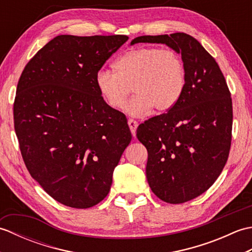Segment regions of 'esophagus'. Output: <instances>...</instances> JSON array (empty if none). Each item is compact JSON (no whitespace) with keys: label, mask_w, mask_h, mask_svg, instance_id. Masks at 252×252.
<instances>
[{"label":"esophagus","mask_w":252,"mask_h":252,"mask_svg":"<svg viewBox=\"0 0 252 252\" xmlns=\"http://www.w3.org/2000/svg\"><path fill=\"white\" fill-rule=\"evenodd\" d=\"M127 125H129L130 126V130H131V133L133 136H135L136 134V127H137V121H135L134 119H129L127 120Z\"/></svg>","instance_id":"esophagus-1"}]
</instances>
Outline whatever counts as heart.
<instances>
[{"mask_svg":"<svg viewBox=\"0 0 252 252\" xmlns=\"http://www.w3.org/2000/svg\"><path fill=\"white\" fill-rule=\"evenodd\" d=\"M115 72L100 69L95 83L100 97L112 109H119L132 92L125 109L142 116L148 110L167 112L179 103L186 87V67L173 50L144 46L132 49L114 63Z\"/></svg>","mask_w":252,"mask_h":252,"instance_id":"1","label":"heart"}]
</instances>
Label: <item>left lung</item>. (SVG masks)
Listing matches in <instances>:
<instances>
[{"instance_id": "left-lung-1", "label": "left lung", "mask_w": 252, "mask_h": 252, "mask_svg": "<svg viewBox=\"0 0 252 252\" xmlns=\"http://www.w3.org/2000/svg\"><path fill=\"white\" fill-rule=\"evenodd\" d=\"M163 43L181 53L186 87L165 114L138 126L148 153L146 178L159 199L183 203L201 195L221 174L232 142L231 92L216 62L195 37L183 32L142 35L131 42Z\"/></svg>"}]
</instances>
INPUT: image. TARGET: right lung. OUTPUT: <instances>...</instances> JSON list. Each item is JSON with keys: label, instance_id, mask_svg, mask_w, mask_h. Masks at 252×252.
<instances>
[{"label": "right lung", "instance_id": "right-lung-1", "mask_svg": "<svg viewBox=\"0 0 252 252\" xmlns=\"http://www.w3.org/2000/svg\"><path fill=\"white\" fill-rule=\"evenodd\" d=\"M126 35H58L27 63L14 101L24 162L63 205L85 209L108 195L132 138L126 116L106 105L96 74Z\"/></svg>", "mask_w": 252, "mask_h": 252}]
</instances>
